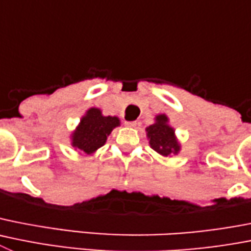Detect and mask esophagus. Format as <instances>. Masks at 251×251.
Segmentation results:
<instances>
[{
  "mask_svg": "<svg viewBox=\"0 0 251 251\" xmlns=\"http://www.w3.org/2000/svg\"><path fill=\"white\" fill-rule=\"evenodd\" d=\"M124 124H126L127 127H135V126H137V122H135V121H132V122L126 121V122H124Z\"/></svg>",
  "mask_w": 251,
  "mask_h": 251,
  "instance_id": "obj_1",
  "label": "esophagus"
}]
</instances>
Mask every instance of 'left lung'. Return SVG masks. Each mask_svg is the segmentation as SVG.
Returning <instances> with one entry per match:
<instances>
[{
	"label": "left lung",
	"instance_id": "8db88e82",
	"mask_svg": "<svg viewBox=\"0 0 251 251\" xmlns=\"http://www.w3.org/2000/svg\"><path fill=\"white\" fill-rule=\"evenodd\" d=\"M149 146L154 151L165 158L178 155L181 151V144L176 134V129L169 123L167 114L155 116L154 123L146 128Z\"/></svg>",
	"mask_w": 251,
	"mask_h": 251
}]
</instances>
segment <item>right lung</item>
Returning <instances> with one entry per match:
<instances>
[{
	"instance_id": "1",
	"label": "right lung",
	"mask_w": 251,
	"mask_h": 251,
	"mask_svg": "<svg viewBox=\"0 0 251 251\" xmlns=\"http://www.w3.org/2000/svg\"><path fill=\"white\" fill-rule=\"evenodd\" d=\"M119 126L121 119L118 117L103 116L100 108L91 107L71 133V146L79 154L91 155L104 146L108 135Z\"/></svg>"
}]
</instances>
